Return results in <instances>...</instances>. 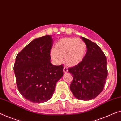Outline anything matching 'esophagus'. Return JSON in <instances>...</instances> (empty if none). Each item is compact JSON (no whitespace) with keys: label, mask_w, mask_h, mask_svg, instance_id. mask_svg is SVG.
I'll return each instance as SVG.
<instances>
[{"label":"esophagus","mask_w":121,"mask_h":121,"mask_svg":"<svg viewBox=\"0 0 121 121\" xmlns=\"http://www.w3.org/2000/svg\"><path fill=\"white\" fill-rule=\"evenodd\" d=\"M63 72H64V73H67V72H68V69L66 67H64V69H63Z\"/></svg>","instance_id":"34e87169"}]
</instances>
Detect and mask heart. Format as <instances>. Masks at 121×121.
<instances>
[{
  "mask_svg": "<svg viewBox=\"0 0 121 121\" xmlns=\"http://www.w3.org/2000/svg\"><path fill=\"white\" fill-rule=\"evenodd\" d=\"M87 47L82 39L71 37L61 39L55 43L51 52L53 60L57 64L63 61L65 57L66 64L74 66L80 64L86 54Z\"/></svg>",
  "mask_w": 121,
  "mask_h": 121,
  "instance_id": "heart-1",
  "label": "heart"
}]
</instances>
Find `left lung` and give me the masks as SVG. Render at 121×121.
I'll return each instance as SVG.
<instances>
[{
	"label": "left lung",
	"instance_id": "1",
	"mask_svg": "<svg viewBox=\"0 0 121 121\" xmlns=\"http://www.w3.org/2000/svg\"><path fill=\"white\" fill-rule=\"evenodd\" d=\"M87 47L82 62L68 68L73 76L70 89L75 98L90 100L102 92L108 75L106 56L96 43L81 37Z\"/></svg>",
	"mask_w": 121,
	"mask_h": 121
}]
</instances>
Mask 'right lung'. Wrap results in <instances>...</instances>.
I'll list each match as a JSON object with an SVG mask.
<instances>
[{
  "label": "right lung",
  "instance_id": "right-lung-1",
  "mask_svg": "<svg viewBox=\"0 0 121 121\" xmlns=\"http://www.w3.org/2000/svg\"><path fill=\"white\" fill-rule=\"evenodd\" d=\"M51 36L37 38L18 54L14 64L17 88L26 99L40 103L49 100L64 75L62 65L50 63Z\"/></svg>",
  "mask_w": 121,
  "mask_h": 121
}]
</instances>
